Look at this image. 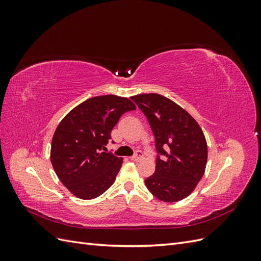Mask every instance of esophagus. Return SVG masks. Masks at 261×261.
Listing matches in <instances>:
<instances>
[{
  "label": "esophagus",
  "mask_w": 261,
  "mask_h": 261,
  "mask_svg": "<svg viewBox=\"0 0 261 261\" xmlns=\"http://www.w3.org/2000/svg\"><path fill=\"white\" fill-rule=\"evenodd\" d=\"M141 156H143V152H141L140 150H137V151H135V154L129 156V160H132V161H138Z\"/></svg>",
  "instance_id": "34e87169"
}]
</instances>
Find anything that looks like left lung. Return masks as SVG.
I'll return each instance as SVG.
<instances>
[{
  "mask_svg": "<svg viewBox=\"0 0 261 261\" xmlns=\"http://www.w3.org/2000/svg\"><path fill=\"white\" fill-rule=\"evenodd\" d=\"M147 117L155 141V171L145 179L154 197L165 202L186 198L201 179L208 148L193 116L175 102L158 93L130 98Z\"/></svg>",
  "mask_w": 261,
  "mask_h": 261,
  "instance_id": "obj_1",
  "label": "left lung"
}]
</instances>
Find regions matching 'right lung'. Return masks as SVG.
<instances>
[{
	"mask_svg": "<svg viewBox=\"0 0 261 261\" xmlns=\"http://www.w3.org/2000/svg\"><path fill=\"white\" fill-rule=\"evenodd\" d=\"M135 109L127 98L107 94L84 101L59 124L51 162L63 185L78 198H97L114 183L123 159L103 150L120 117Z\"/></svg>",
	"mask_w": 261,
	"mask_h": 261,
	"instance_id": "right-lung-1",
	"label": "right lung"
}]
</instances>
